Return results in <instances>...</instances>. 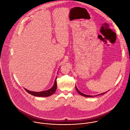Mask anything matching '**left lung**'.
<instances>
[{
  "label": "left lung",
  "mask_w": 130,
  "mask_h": 130,
  "mask_svg": "<svg viewBox=\"0 0 130 130\" xmlns=\"http://www.w3.org/2000/svg\"><path fill=\"white\" fill-rule=\"evenodd\" d=\"M75 88H76V90L77 91V92L78 93V94H80L81 95H82V96H83L87 97H93V96H91V95H85V94H83V93H81L80 91L78 90V89H77V88L76 87V85H75ZM105 93H106V92H105V93H104L100 94H99V95H103V94H105Z\"/></svg>",
  "instance_id": "1"
}]
</instances>
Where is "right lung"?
Here are the masks:
<instances>
[{
	"label": "right lung",
	"mask_w": 130,
	"mask_h": 130,
	"mask_svg": "<svg viewBox=\"0 0 130 130\" xmlns=\"http://www.w3.org/2000/svg\"><path fill=\"white\" fill-rule=\"evenodd\" d=\"M56 79L57 77L56 78V79L55 81V83L53 85V86L50 88L47 91H42V92H33V91H31L27 90V89H25V90L29 94H30L32 95H33L34 96H37V97H48L49 96H51L52 95H53L56 91L57 89V82H56Z\"/></svg>",
	"instance_id": "add662e5"
}]
</instances>
